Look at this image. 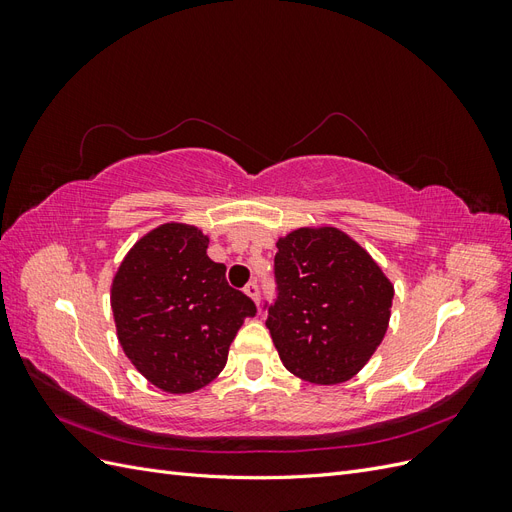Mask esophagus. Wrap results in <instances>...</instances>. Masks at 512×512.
<instances>
[{
    "label": "esophagus",
    "mask_w": 512,
    "mask_h": 512,
    "mask_svg": "<svg viewBox=\"0 0 512 512\" xmlns=\"http://www.w3.org/2000/svg\"><path fill=\"white\" fill-rule=\"evenodd\" d=\"M245 294H247V297H250L256 305L260 303V286H258L256 282H250V284L245 286Z\"/></svg>",
    "instance_id": "esophagus-1"
}]
</instances>
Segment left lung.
<instances>
[{"mask_svg":"<svg viewBox=\"0 0 512 512\" xmlns=\"http://www.w3.org/2000/svg\"><path fill=\"white\" fill-rule=\"evenodd\" d=\"M267 329L284 367L331 386L367 365L389 329L395 288L344 230L305 226L277 239Z\"/></svg>","mask_w":512,"mask_h":512,"instance_id":"1","label":"left lung"}]
</instances>
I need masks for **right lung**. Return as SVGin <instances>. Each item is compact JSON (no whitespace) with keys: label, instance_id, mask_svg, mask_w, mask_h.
<instances>
[{"label":"right lung","instance_id":"obj_1","mask_svg":"<svg viewBox=\"0 0 512 512\" xmlns=\"http://www.w3.org/2000/svg\"><path fill=\"white\" fill-rule=\"evenodd\" d=\"M192 224L149 230L121 260L111 286L117 339L158 389L183 395L220 376L228 348L256 305L230 288L226 267L207 256Z\"/></svg>","mask_w":512,"mask_h":512}]
</instances>
